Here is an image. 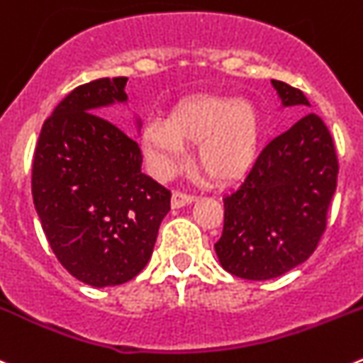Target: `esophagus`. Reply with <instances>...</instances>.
Listing matches in <instances>:
<instances>
[{"label": "esophagus", "instance_id": "obj_1", "mask_svg": "<svg viewBox=\"0 0 363 363\" xmlns=\"http://www.w3.org/2000/svg\"><path fill=\"white\" fill-rule=\"evenodd\" d=\"M195 201L194 195H188V194H182V191H175L174 195H172V208H182V206H188L191 204V202Z\"/></svg>", "mask_w": 363, "mask_h": 363}]
</instances>
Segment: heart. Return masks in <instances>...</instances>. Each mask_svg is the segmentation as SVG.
<instances>
[{
  "instance_id": "heart-1",
  "label": "heart",
  "mask_w": 363,
  "mask_h": 363,
  "mask_svg": "<svg viewBox=\"0 0 363 363\" xmlns=\"http://www.w3.org/2000/svg\"><path fill=\"white\" fill-rule=\"evenodd\" d=\"M143 152L157 177H168L184 159V145H197L199 169L211 181L242 177L257 159L260 117L250 101L195 96L181 101L162 121L145 126Z\"/></svg>"
}]
</instances>
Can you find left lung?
Masks as SVG:
<instances>
[{"label":"left lung","instance_id":"1","mask_svg":"<svg viewBox=\"0 0 363 363\" xmlns=\"http://www.w3.org/2000/svg\"><path fill=\"white\" fill-rule=\"evenodd\" d=\"M282 106H311L271 79ZM338 159L324 121L308 113L266 145L244 182L224 197L218 262L246 280H269L306 262L325 230Z\"/></svg>","mask_w":363,"mask_h":363}]
</instances>
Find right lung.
<instances>
[{
    "label": "right lung",
    "mask_w": 363,
    "mask_h": 363,
    "mask_svg": "<svg viewBox=\"0 0 363 363\" xmlns=\"http://www.w3.org/2000/svg\"><path fill=\"white\" fill-rule=\"evenodd\" d=\"M126 81L103 77L74 88L45 121L32 164V197L52 251L94 287L141 273L172 199L141 172L137 141L97 116L126 103Z\"/></svg>",
    "instance_id": "1"
}]
</instances>
